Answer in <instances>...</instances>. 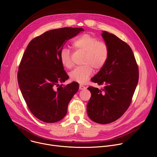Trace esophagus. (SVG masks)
Returning <instances> with one entry per match:
<instances>
[{
  "mask_svg": "<svg viewBox=\"0 0 157 157\" xmlns=\"http://www.w3.org/2000/svg\"><path fill=\"white\" fill-rule=\"evenodd\" d=\"M86 86H84L83 84H80V85H79V89H86Z\"/></svg>",
  "mask_w": 157,
  "mask_h": 157,
  "instance_id": "esophagus-1",
  "label": "esophagus"
}]
</instances>
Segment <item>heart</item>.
Returning <instances> with one entry per match:
<instances>
[{"label": "heart", "mask_w": 157, "mask_h": 157, "mask_svg": "<svg viewBox=\"0 0 157 157\" xmlns=\"http://www.w3.org/2000/svg\"><path fill=\"white\" fill-rule=\"evenodd\" d=\"M72 47L76 50L84 52L82 63L84 65L75 68L70 75L71 80L81 83L86 82L95 70L102 69L106 64L110 55L108 44L90 34L84 33L76 37L72 42ZM63 66L70 68L73 63L70 49L63 47L59 53Z\"/></svg>", "instance_id": "heart-1"}]
</instances>
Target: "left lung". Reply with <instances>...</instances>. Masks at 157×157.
<instances>
[{
    "mask_svg": "<svg viewBox=\"0 0 157 157\" xmlns=\"http://www.w3.org/2000/svg\"><path fill=\"white\" fill-rule=\"evenodd\" d=\"M102 36L110 49L109 59L91 81L103 86L102 89L89 86L91 97L87 105V115L101 124L119 119L129 107L137 87L139 66L128 44L105 31Z\"/></svg>",
    "mask_w": 157,
    "mask_h": 157,
    "instance_id": "8db88e82",
    "label": "left lung"
}]
</instances>
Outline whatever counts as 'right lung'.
<instances>
[{
    "label": "right lung",
    "instance_id": "1",
    "mask_svg": "<svg viewBox=\"0 0 157 157\" xmlns=\"http://www.w3.org/2000/svg\"><path fill=\"white\" fill-rule=\"evenodd\" d=\"M81 31L82 28L64 27L44 32L30 41L21 58L17 74L19 87L31 113L44 122L61 120L78 91L76 82L59 85L69 77L59 53L66 42Z\"/></svg>",
    "mask_w": 157,
    "mask_h": 157
}]
</instances>
